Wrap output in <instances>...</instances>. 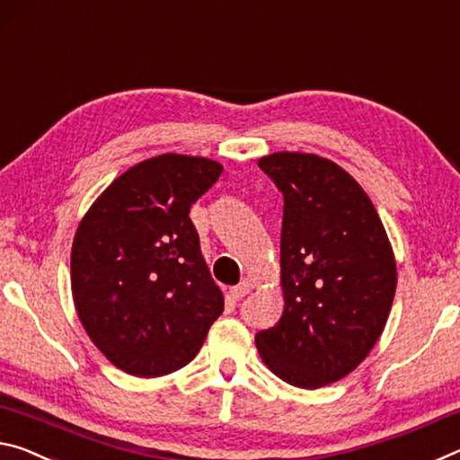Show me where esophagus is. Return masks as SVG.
<instances>
[{"instance_id": "obj_1", "label": "esophagus", "mask_w": 460, "mask_h": 460, "mask_svg": "<svg viewBox=\"0 0 460 460\" xmlns=\"http://www.w3.org/2000/svg\"><path fill=\"white\" fill-rule=\"evenodd\" d=\"M254 288L252 285V281H248V279H244V281H240L236 288H230V297L234 299V301H238V299H243L244 296H248V293H251V289Z\"/></svg>"}]
</instances>
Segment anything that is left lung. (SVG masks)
Returning a JSON list of instances; mask_svg holds the SVG:
<instances>
[{
  "label": "left lung",
  "mask_w": 460,
  "mask_h": 460,
  "mask_svg": "<svg viewBox=\"0 0 460 460\" xmlns=\"http://www.w3.org/2000/svg\"><path fill=\"white\" fill-rule=\"evenodd\" d=\"M259 167L285 201V307L254 342L277 377L318 389L355 371L383 334L397 288L394 248L373 201L336 163L283 150Z\"/></svg>",
  "instance_id": "left-lung-1"
}]
</instances>
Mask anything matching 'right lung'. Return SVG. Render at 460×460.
<instances>
[{
    "mask_svg": "<svg viewBox=\"0 0 460 460\" xmlns=\"http://www.w3.org/2000/svg\"><path fill=\"white\" fill-rule=\"evenodd\" d=\"M224 167L159 155L134 164L87 209L71 248V291L87 336L134 377L191 363L224 312L190 217Z\"/></svg>",
    "mask_w": 460,
    "mask_h": 460,
    "instance_id": "add662e5",
    "label": "right lung"
}]
</instances>
